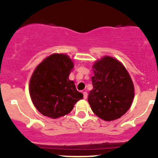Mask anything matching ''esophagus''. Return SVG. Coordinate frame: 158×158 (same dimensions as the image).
<instances>
[{
  "label": "esophagus",
  "mask_w": 158,
  "mask_h": 158,
  "mask_svg": "<svg viewBox=\"0 0 158 158\" xmlns=\"http://www.w3.org/2000/svg\"><path fill=\"white\" fill-rule=\"evenodd\" d=\"M87 96H88V93H87V92H83V97L84 99H86Z\"/></svg>",
  "instance_id": "obj_1"
}]
</instances>
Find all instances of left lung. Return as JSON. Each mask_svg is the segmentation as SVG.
Here are the masks:
<instances>
[{
    "label": "left lung",
    "instance_id": "obj_1",
    "mask_svg": "<svg viewBox=\"0 0 158 158\" xmlns=\"http://www.w3.org/2000/svg\"><path fill=\"white\" fill-rule=\"evenodd\" d=\"M93 69V89L88 97L92 110L106 121L120 118L134 99V84L129 73L119 61L109 56L97 61Z\"/></svg>",
    "mask_w": 158,
    "mask_h": 158
}]
</instances>
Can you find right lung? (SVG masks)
Masks as SVG:
<instances>
[{"instance_id": "1", "label": "right lung", "mask_w": 158, "mask_h": 158, "mask_svg": "<svg viewBox=\"0 0 158 158\" xmlns=\"http://www.w3.org/2000/svg\"><path fill=\"white\" fill-rule=\"evenodd\" d=\"M73 68L69 56L53 54L35 69L31 78L29 92L34 105L42 115L53 119L63 116L83 98L74 82L69 79Z\"/></svg>"}]
</instances>
